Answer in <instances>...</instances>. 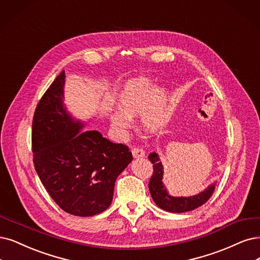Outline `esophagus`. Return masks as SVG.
I'll return each instance as SVG.
<instances>
[{"mask_svg":"<svg viewBox=\"0 0 260 260\" xmlns=\"http://www.w3.org/2000/svg\"><path fill=\"white\" fill-rule=\"evenodd\" d=\"M132 153H133V156L135 158H140V157H143L145 156V151H143V149L139 148V147H134L132 149Z\"/></svg>","mask_w":260,"mask_h":260,"instance_id":"esophagus-1","label":"esophagus"}]
</instances>
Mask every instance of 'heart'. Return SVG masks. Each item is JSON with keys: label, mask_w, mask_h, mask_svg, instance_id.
<instances>
[{"label": "heart", "mask_w": 260, "mask_h": 260, "mask_svg": "<svg viewBox=\"0 0 260 260\" xmlns=\"http://www.w3.org/2000/svg\"><path fill=\"white\" fill-rule=\"evenodd\" d=\"M118 105L121 111H114L110 121L115 128L126 131L131 119L141 113V125L147 132L155 133L164 128L171 117L169 94L157 89L151 79L138 77L128 80L120 92Z\"/></svg>", "instance_id": "1"}]
</instances>
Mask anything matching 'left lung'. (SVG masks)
Listing matches in <instances>:
<instances>
[{"instance_id":"1","label":"left lung","mask_w":260,"mask_h":260,"mask_svg":"<svg viewBox=\"0 0 260 260\" xmlns=\"http://www.w3.org/2000/svg\"><path fill=\"white\" fill-rule=\"evenodd\" d=\"M149 159L153 164V175L149 182V189L151 196L154 200L157 207L168 211L172 213H182L187 211L195 210L198 207L203 206L212 196L215 184L210 185L204 191L198 195L189 197H174L168 194L166 187L162 184V174H164V167L161 165L158 155L156 153H151Z\"/></svg>"}]
</instances>
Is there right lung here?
I'll return each mask as SVG.
<instances>
[{
	"instance_id": "obj_1",
	"label": "right lung",
	"mask_w": 260,
	"mask_h": 260,
	"mask_svg": "<svg viewBox=\"0 0 260 260\" xmlns=\"http://www.w3.org/2000/svg\"><path fill=\"white\" fill-rule=\"evenodd\" d=\"M65 72L47 89L34 112L32 152L43 185L65 212L96 215L112 201L115 180L132 161L128 147L98 131L80 132L63 106Z\"/></svg>"
}]
</instances>
